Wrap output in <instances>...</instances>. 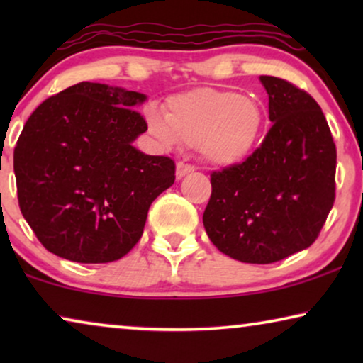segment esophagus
Returning a JSON list of instances; mask_svg holds the SVG:
<instances>
[{"mask_svg": "<svg viewBox=\"0 0 363 363\" xmlns=\"http://www.w3.org/2000/svg\"><path fill=\"white\" fill-rule=\"evenodd\" d=\"M195 172V167L190 165V163H185V162H178L177 163V178L180 180V178H183L185 175H188V173Z\"/></svg>", "mask_w": 363, "mask_h": 363, "instance_id": "obj_1", "label": "esophagus"}]
</instances>
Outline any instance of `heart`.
<instances>
[{
	"instance_id": "obj_1",
	"label": "heart",
	"mask_w": 363,
	"mask_h": 363,
	"mask_svg": "<svg viewBox=\"0 0 363 363\" xmlns=\"http://www.w3.org/2000/svg\"><path fill=\"white\" fill-rule=\"evenodd\" d=\"M148 130L165 148L198 145L215 165H233L250 155L264 132L259 101L235 91L200 87L168 99L167 113L145 111Z\"/></svg>"
}]
</instances>
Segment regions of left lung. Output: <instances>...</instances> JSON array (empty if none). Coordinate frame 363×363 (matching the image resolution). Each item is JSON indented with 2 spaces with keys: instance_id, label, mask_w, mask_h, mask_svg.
<instances>
[{
  "instance_id": "8db88e82",
  "label": "left lung",
  "mask_w": 363,
  "mask_h": 363,
  "mask_svg": "<svg viewBox=\"0 0 363 363\" xmlns=\"http://www.w3.org/2000/svg\"><path fill=\"white\" fill-rule=\"evenodd\" d=\"M272 125L245 162L211 173L203 225L223 255L271 264L317 240L335 200L337 150L319 104L261 76Z\"/></svg>"
}]
</instances>
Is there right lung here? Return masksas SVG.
I'll use <instances>...</instances> for the list:
<instances>
[{
	"mask_svg": "<svg viewBox=\"0 0 363 363\" xmlns=\"http://www.w3.org/2000/svg\"><path fill=\"white\" fill-rule=\"evenodd\" d=\"M143 94L79 82L49 97L14 147L18 201L48 251L86 264L125 256L152 201L175 182L170 157L132 145L147 130Z\"/></svg>",
	"mask_w": 363,
	"mask_h": 363,
	"instance_id": "obj_1",
	"label": "right lung"
}]
</instances>
